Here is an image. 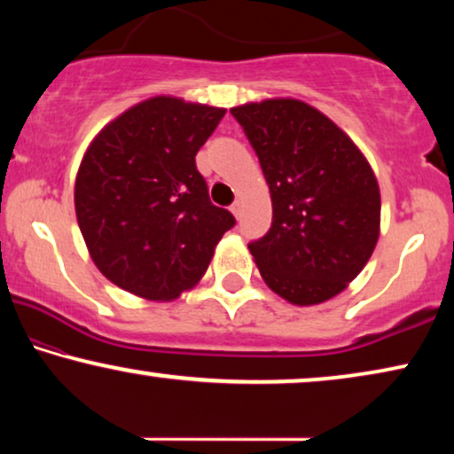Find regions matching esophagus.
Listing matches in <instances>:
<instances>
[{"mask_svg": "<svg viewBox=\"0 0 454 454\" xmlns=\"http://www.w3.org/2000/svg\"><path fill=\"white\" fill-rule=\"evenodd\" d=\"M231 213H233L235 216H238V219L241 216V202H239V200H235V202L231 204Z\"/></svg>", "mask_w": 454, "mask_h": 454, "instance_id": "obj_1", "label": "esophagus"}]
</instances>
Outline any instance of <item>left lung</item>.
Segmentation results:
<instances>
[{
	"label": "left lung",
	"instance_id": "1",
	"mask_svg": "<svg viewBox=\"0 0 454 454\" xmlns=\"http://www.w3.org/2000/svg\"><path fill=\"white\" fill-rule=\"evenodd\" d=\"M270 190L269 233L250 241L269 287L295 306L331 300L368 262L380 233V190L353 140L295 98L233 107Z\"/></svg>",
	"mask_w": 454,
	"mask_h": 454
}]
</instances>
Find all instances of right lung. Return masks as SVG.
<instances>
[{"label": "right lung", "mask_w": 454, "mask_h": 454, "mask_svg": "<svg viewBox=\"0 0 454 454\" xmlns=\"http://www.w3.org/2000/svg\"><path fill=\"white\" fill-rule=\"evenodd\" d=\"M225 109L176 97L142 101L90 142L74 204L97 269L129 294L165 301L200 281L235 225L215 207L196 153Z\"/></svg>", "instance_id": "obj_1"}]
</instances>
